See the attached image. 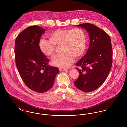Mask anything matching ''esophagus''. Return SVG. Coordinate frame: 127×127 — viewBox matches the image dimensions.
<instances>
[{"mask_svg":"<svg viewBox=\"0 0 127 127\" xmlns=\"http://www.w3.org/2000/svg\"><path fill=\"white\" fill-rule=\"evenodd\" d=\"M59 70L61 72V71H66V69H65V68H59Z\"/></svg>","mask_w":127,"mask_h":127,"instance_id":"34e87169","label":"esophagus"}]
</instances>
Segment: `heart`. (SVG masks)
I'll list each match as a JSON object with an SVG mask.
<instances>
[{
	"instance_id": "1",
	"label": "heart",
	"mask_w": 127,
	"mask_h": 127,
	"mask_svg": "<svg viewBox=\"0 0 127 127\" xmlns=\"http://www.w3.org/2000/svg\"><path fill=\"white\" fill-rule=\"evenodd\" d=\"M50 41L41 39L39 48L46 56H51L55 50V46L61 45L60 54L56 55L52 58L55 66L67 68L74 61L75 57L79 58L84 52L86 45V36L84 31L81 28L72 29H58L49 35Z\"/></svg>"
}]
</instances>
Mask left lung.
Segmentation results:
<instances>
[{
    "instance_id": "left-lung-1",
    "label": "left lung",
    "mask_w": 127,
    "mask_h": 127,
    "mask_svg": "<svg viewBox=\"0 0 127 127\" xmlns=\"http://www.w3.org/2000/svg\"><path fill=\"white\" fill-rule=\"evenodd\" d=\"M81 27L88 32L90 47L86 54L76 63L81 66L79 75L74 82L80 91L89 92L95 91L104 82L110 71L112 63V50L109 35L101 29L90 23H83Z\"/></svg>"
}]
</instances>
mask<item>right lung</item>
Listing matches in <instances>:
<instances>
[{
  "instance_id": "obj_1",
  "label": "right lung",
  "mask_w": 127,
  "mask_h": 127,
  "mask_svg": "<svg viewBox=\"0 0 127 127\" xmlns=\"http://www.w3.org/2000/svg\"><path fill=\"white\" fill-rule=\"evenodd\" d=\"M46 31L37 26H30L16 38V64L25 84L38 93L49 90L53 86L59 68L48 65L49 60L39 48L40 37Z\"/></svg>"
}]
</instances>
